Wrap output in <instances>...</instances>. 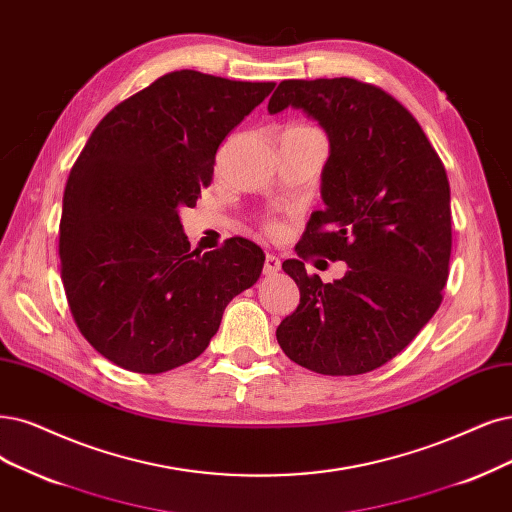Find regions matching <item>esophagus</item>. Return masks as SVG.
<instances>
[{
	"instance_id": "obj_1",
	"label": "esophagus",
	"mask_w": 512,
	"mask_h": 512,
	"mask_svg": "<svg viewBox=\"0 0 512 512\" xmlns=\"http://www.w3.org/2000/svg\"><path fill=\"white\" fill-rule=\"evenodd\" d=\"M280 272V259L272 253L266 255V263H263V274L266 276H276Z\"/></svg>"
}]
</instances>
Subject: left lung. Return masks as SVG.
Listing matches in <instances>:
<instances>
[{"label":"left lung","instance_id":"left-lung-1","mask_svg":"<svg viewBox=\"0 0 512 512\" xmlns=\"http://www.w3.org/2000/svg\"><path fill=\"white\" fill-rule=\"evenodd\" d=\"M295 107L327 132L323 211L312 213L285 270L299 306L276 329L297 365L358 375L388 363L441 306L449 276V181L411 113L382 88L352 78L285 80L268 111ZM312 252L344 260L333 283L308 277Z\"/></svg>","mask_w":512,"mask_h":512}]
</instances>
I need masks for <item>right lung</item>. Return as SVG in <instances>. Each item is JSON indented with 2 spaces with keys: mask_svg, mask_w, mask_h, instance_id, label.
<instances>
[{
  "mask_svg": "<svg viewBox=\"0 0 512 512\" xmlns=\"http://www.w3.org/2000/svg\"><path fill=\"white\" fill-rule=\"evenodd\" d=\"M274 86L181 69L92 130L63 196L61 276L75 325L113 365L154 375L194 361L259 280L255 242L189 251L179 211L196 206L221 141Z\"/></svg>",
  "mask_w": 512,
  "mask_h": 512,
  "instance_id": "1",
  "label": "right lung"
}]
</instances>
